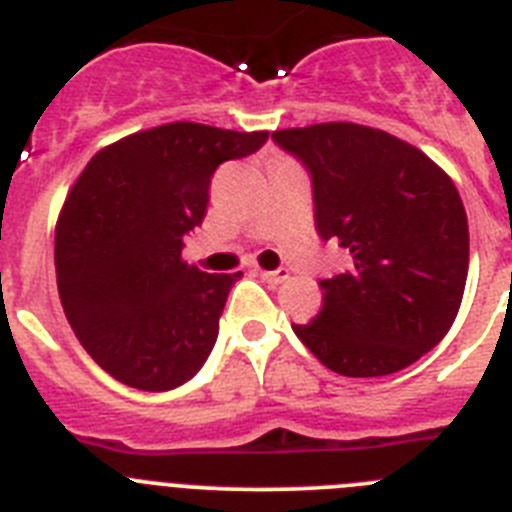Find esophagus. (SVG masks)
<instances>
[{
	"label": "esophagus",
	"instance_id": "1",
	"mask_svg": "<svg viewBox=\"0 0 512 512\" xmlns=\"http://www.w3.org/2000/svg\"><path fill=\"white\" fill-rule=\"evenodd\" d=\"M261 279H264L266 284H271V287H277V284L287 282V279H289V271H287V269H277V271H261Z\"/></svg>",
	"mask_w": 512,
	"mask_h": 512
}]
</instances>
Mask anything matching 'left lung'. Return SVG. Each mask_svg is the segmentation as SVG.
Returning <instances> with one entry per match:
<instances>
[{
  "label": "left lung",
  "mask_w": 512,
  "mask_h": 512,
  "mask_svg": "<svg viewBox=\"0 0 512 512\" xmlns=\"http://www.w3.org/2000/svg\"><path fill=\"white\" fill-rule=\"evenodd\" d=\"M312 182L315 228L354 266L323 279V310L292 325L343 377H384L428 354L454 323L469 225L454 182L415 146L356 122L271 133Z\"/></svg>",
  "instance_id": "1"
}]
</instances>
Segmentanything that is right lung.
<instances>
[{
	"instance_id": "obj_1",
	"label": "right lung",
	"mask_w": 512,
	"mask_h": 512,
	"mask_svg": "<svg viewBox=\"0 0 512 512\" xmlns=\"http://www.w3.org/2000/svg\"><path fill=\"white\" fill-rule=\"evenodd\" d=\"M269 133L171 122L102 148L76 179L56 225V279L87 354L117 382L166 392L200 372L238 274L182 261L205 220L212 174Z\"/></svg>"
}]
</instances>
